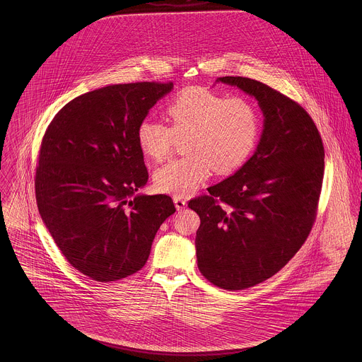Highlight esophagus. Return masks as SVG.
Wrapping results in <instances>:
<instances>
[{
  "mask_svg": "<svg viewBox=\"0 0 362 362\" xmlns=\"http://www.w3.org/2000/svg\"><path fill=\"white\" fill-rule=\"evenodd\" d=\"M174 204H175L177 210H184L187 207V201L181 197H174Z\"/></svg>",
  "mask_w": 362,
  "mask_h": 362,
  "instance_id": "esophagus-1",
  "label": "esophagus"
}]
</instances>
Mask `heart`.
Segmentation results:
<instances>
[{"label":"heart","instance_id":"1","mask_svg":"<svg viewBox=\"0 0 362 362\" xmlns=\"http://www.w3.org/2000/svg\"><path fill=\"white\" fill-rule=\"evenodd\" d=\"M170 127L146 118L136 128L142 153L161 161L177 139H184L187 155L168 161L155 173L160 192L185 197L206 181L214 170H238L257 148L260 134L258 110L248 99L211 92L205 88L182 89L165 107Z\"/></svg>","mask_w":362,"mask_h":362}]
</instances>
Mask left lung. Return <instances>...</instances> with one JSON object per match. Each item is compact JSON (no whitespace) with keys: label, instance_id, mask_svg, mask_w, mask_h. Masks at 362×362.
<instances>
[{"label":"left lung","instance_id":"obj_1","mask_svg":"<svg viewBox=\"0 0 362 362\" xmlns=\"http://www.w3.org/2000/svg\"><path fill=\"white\" fill-rule=\"evenodd\" d=\"M258 100L263 132L254 156L188 206L201 217L198 267L211 284L245 290L284 267L313 226L325 171V149L310 114L250 78L223 76Z\"/></svg>","mask_w":362,"mask_h":362}]
</instances>
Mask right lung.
Listing matches in <instances>:
<instances>
[{"label":"right lung","instance_id":"1","mask_svg":"<svg viewBox=\"0 0 362 362\" xmlns=\"http://www.w3.org/2000/svg\"><path fill=\"white\" fill-rule=\"evenodd\" d=\"M173 82L111 85L65 104L42 139L39 213L65 259L96 281L141 270L175 211L167 195H136L149 178L136 128Z\"/></svg>","mask_w":362,"mask_h":362}]
</instances>
